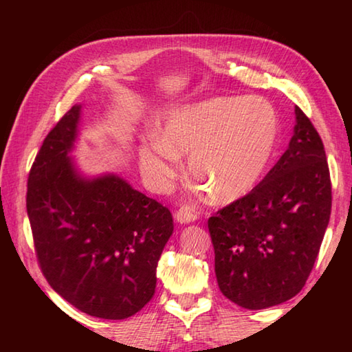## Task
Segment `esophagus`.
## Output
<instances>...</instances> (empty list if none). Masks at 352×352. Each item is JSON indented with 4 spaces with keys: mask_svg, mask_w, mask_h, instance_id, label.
<instances>
[{
    "mask_svg": "<svg viewBox=\"0 0 352 352\" xmlns=\"http://www.w3.org/2000/svg\"><path fill=\"white\" fill-rule=\"evenodd\" d=\"M197 217H199L197 210H195V208H192V206H189V205H183L180 210L175 212L177 222H180V223L195 222V220H197Z\"/></svg>",
    "mask_w": 352,
    "mask_h": 352,
    "instance_id": "34e87169",
    "label": "esophagus"
}]
</instances>
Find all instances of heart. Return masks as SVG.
<instances>
[{
    "mask_svg": "<svg viewBox=\"0 0 352 352\" xmlns=\"http://www.w3.org/2000/svg\"><path fill=\"white\" fill-rule=\"evenodd\" d=\"M278 115L259 96L212 98L178 107L164 119L162 135L140 147V163L155 186H166L189 157V172L219 204L252 190L269 166L278 141Z\"/></svg>",
    "mask_w": 352,
    "mask_h": 352,
    "instance_id": "b5f03b06",
    "label": "heart"
}]
</instances>
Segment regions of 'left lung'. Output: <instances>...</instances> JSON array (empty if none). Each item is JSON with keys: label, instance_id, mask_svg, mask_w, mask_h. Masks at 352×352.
<instances>
[{"label": "left lung", "instance_id": "left-lung-1", "mask_svg": "<svg viewBox=\"0 0 352 352\" xmlns=\"http://www.w3.org/2000/svg\"><path fill=\"white\" fill-rule=\"evenodd\" d=\"M287 151L258 186L208 220L222 294L258 311L294 298L314 269L329 223L324 146L300 107Z\"/></svg>", "mask_w": 352, "mask_h": 352}]
</instances>
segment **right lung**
I'll return each instance as SVG.
<instances>
[{
	"label": "right lung",
	"instance_id": "obj_1",
	"mask_svg": "<svg viewBox=\"0 0 352 352\" xmlns=\"http://www.w3.org/2000/svg\"><path fill=\"white\" fill-rule=\"evenodd\" d=\"M80 105L41 144L29 172L26 208L46 281L91 317L124 320L152 300L157 265L174 231L168 208L121 177L85 178L73 151Z\"/></svg>",
	"mask_w": 352,
	"mask_h": 352
}]
</instances>
